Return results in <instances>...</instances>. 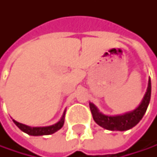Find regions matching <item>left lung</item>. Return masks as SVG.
Here are the masks:
<instances>
[{"label": "left lung", "instance_id": "1", "mask_svg": "<svg viewBox=\"0 0 157 157\" xmlns=\"http://www.w3.org/2000/svg\"><path fill=\"white\" fill-rule=\"evenodd\" d=\"M150 99H151V79H149L148 88L141 104L132 112L125 113L123 115H119V116H105L101 112H99L97 107L93 104H91V102H89V108L90 111H91L93 120L101 127L110 131H126L133 128L134 126H136L140 121V120L142 119L147 110Z\"/></svg>", "mask_w": 157, "mask_h": 157}]
</instances>
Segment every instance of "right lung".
I'll return each instance as SVG.
<instances>
[{
  "label": "right lung",
  "instance_id": "obj_1",
  "mask_svg": "<svg viewBox=\"0 0 157 157\" xmlns=\"http://www.w3.org/2000/svg\"><path fill=\"white\" fill-rule=\"evenodd\" d=\"M64 121H65V113H64L63 117L61 118V120L57 123L51 125V126H46V127H30V126L20 123L16 121H13L21 131H23L24 133H26L30 136H44V135L53 134L56 131H58L59 129H61L62 126L64 125Z\"/></svg>",
  "mask_w": 157,
  "mask_h": 157
}]
</instances>
